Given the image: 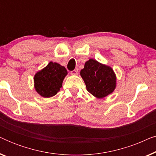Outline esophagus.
<instances>
[{
	"mask_svg": "<svg viewBox=\"0 0 156 156\" xmlns=\"http://www.w3.org/2000/svg\"><path fill=\"white\" fill-rule=\"evenodd\" d=\"M77 70H73V71L71 72V74H72V75H77Z\"/></svg>",
	"mask_w": 156,
	"mask_h": 156,
	"instance_id": "esophagus-1",
	"label": "esophagus"
}]
</instances>
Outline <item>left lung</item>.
<instances>
[{
    "label": "left lung",
    "mask_w": 156,
    "mask_h": 156,
    "mask_svg": "<svg viewBox=\"0 0 156 156\" xmlns=\"http://www.w3.org/2000/svg\"><path fill=\"white\" fill-rule=\"evenodd\" d=\"M80 75L87 91L98 99H103L112 94L116 87V76L109 66L89 59L84 64Z\"/></svg>",
    "instance_id": "1"
}]
</instances>
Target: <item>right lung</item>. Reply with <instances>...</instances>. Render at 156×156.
I'll list each match as a JSON object with an SVG mask.
<instances>
[{
  "instance_id": "obj_1",
  "label": "right lung",
  "mask_w": 156,
  "mask_h": 156,
  "mask_svg": "<svg viewBox=\"0 0 156 156\" xmlns=\"http://www.w3.org/2000/svg\"><path fill=\"white\" fill-rule=\"evenodd\" d=\"M67 74V71L65 67L57 62H50L34 76L35 91L44 98L56 95L62 87L63 80Z\"/></svg>"
}]
</instances>
